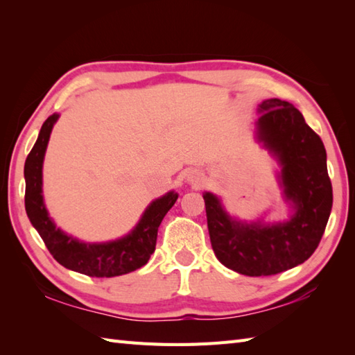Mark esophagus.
<instances>
[{"instance_id":"1","label":"esophagus","mask_w":355,"mask_h":355,"mask_svg":"<svg viewBox=\"0 0 355 355\" xmlns=\"http://www.w3.org/2000/svg\"><path fill=\"white\" fill-rule=\"evenodd\" d=\"M187 183H191L193 186H201L202 183H205V175H202V172L200 171H191L189 173H187Z\"/></svg>"}]
</instances>
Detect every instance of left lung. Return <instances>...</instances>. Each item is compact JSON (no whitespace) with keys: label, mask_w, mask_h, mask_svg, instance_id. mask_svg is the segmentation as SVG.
<instances>
[{"label":"left lung","mask_w":355,"mask_h":355,"mask_svg":"<svg viewBox=\"0 0 355 355\" xmlns=\"http://www.w3.org/2000/svg\"><path fill=\"white\" fill-rule=\"evenodd\" d=\"M256 140L276 158L288 220L243 221L229 215L221 198L205 192L207 227L223 266L245 276H271L305 262L318 248L333 207L327 150L290 102L267 99L258 105Z\"/></svg>","instance_id":"left-lung-1"}]
</instances>
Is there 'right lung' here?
Here are the masks:
<instances>
[{
  "instance_id": "1",
  "label": "right lung",
  "mask_w": 355,
  "mask_h": 355,
  "mask_svg": "<svg viewBox=\"0 0 355 355\" xmlns=\"http://www.w3.org/2000/svg\"><path fill=\"white\" fill-rule=\"evenodd\" d=\"M58 119L59 114L55 112L45 120L24 164V200L28 220L40 233L53 258L65 268L92 277H114L131 273L145 266L154 253L158 227L164 215L175 205L178 193L171 191L154 200L130 233L107 243H84L56 227L44 202L42 164L50 134Z\"/></svg>"
}]
</instances>
